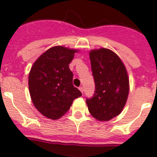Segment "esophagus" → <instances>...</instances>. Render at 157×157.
Instances as JSON below:
<instances>
[{
	"label": "esophagus",
	"mask_w": 157,
	"mask_h": 157,
	"mask_svg": "<svg viewBox=\"0 0 157 157\" xmlns=\"http://www.w3.org/2000/svg\"><path fill=\"white\" fill-rule=\"evenodd\" d=\"M79 89H80V91H81V93H82V94H83V93H84V87H83V86H81V87H79Z\"/></svg>",
	"instance_id": "esophagus-1"
}]
</instances>
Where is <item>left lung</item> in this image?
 Returning a JSON list of instances; mask_svg holds the SVG:
<instances>
[{"instance_id": "8db88e82", "label": "left lung", "mask_w": 157, "mask_h": 157, "mask_svg": "<svg viewBox=\"0 0 157 157\" xmlns=\"http://www.w3.org/2000/svg\"><path fill=\"white\" fill-rule=\"evenodd\" d=\"M89 56L95 91L86 100L88 110L98 121H110L122 112L128 100V72L119 56L109 49H94Z\"/></svg>"}]
</instances>
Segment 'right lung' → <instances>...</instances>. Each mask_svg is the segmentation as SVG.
Here are the masks:
<instances>
[{"label":"right lung","instance_id":"right-lung-1","mask_svg":"<svg viewBox=\"0 0 157 157\" xmlns=\"http://www.w3.org/2000/svg\"><path fill=\"white\" fill-rule=\"evenodd\" d=\"M78 50L64 46L48 49L36 59L29 73V91L36 109L49 119L63 117L82 95L73 84L69 64Z\"/></svg>","mask_w":157,"mask_h":157}]
</instances>
